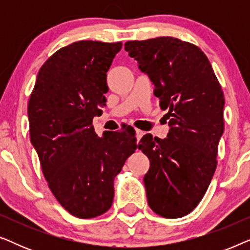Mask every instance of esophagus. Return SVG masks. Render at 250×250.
<instances>
[{
	"label": "esophagus",
	"mask_w": 250,
	"mask_h": 250,
	"mask_svg": "<svg viewBox=\"0 0 250 250\" xmlns=\"http://www.w3.org/2000/svg\"><path fill=\"white\" fill-rule=\"evenodd\" d=\"M135 132H136V138H138V140L141 139L143 134H145V132L141 131V129H139V128H135Z\"/></svg>",
	"instance_id": "1"
}]
</instances>
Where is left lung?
I'll return each mask as SVG.
<instances>
[{"label":"left lung","mask_w":250,"mask_h":250,"mask_svg":"<svg viewBox=\"0 0 250 250\" xmlns=\"http://www.w3.org/2000/svg\"><path fill=\"white\" fill-rule=\"evenodd\" d=\"M125 50L155 84L170 126L166 139L146 134L139 148L150 160L148 204L159 216L190 214L206 193L224 131V94L211 64L192 43L163 36L128 41Z\"/></svg>","instance_id":"left-lung-1"}]
</instances>
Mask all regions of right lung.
Returning <instances> with one entry per match:
<instances>
[{"label":"right lung","instance_id":"obj_1","mask_svg":"<svg viewBox=\"0 0 250 250\" xmlns=\"http://www.w3.org/2000/svg\"><path fill=\"white\" fill-rule=\"evenodd\" d=\"M122 45L78 41L61 47L41 67L29 98L30 141L43 175L61 206L80 218L111 207L115 177L138 148L133 128L99 138L92 125Z\"/></svg>","mask_w":250,"mask_h":250}]
</instances>
